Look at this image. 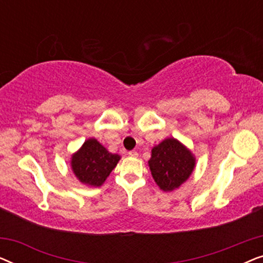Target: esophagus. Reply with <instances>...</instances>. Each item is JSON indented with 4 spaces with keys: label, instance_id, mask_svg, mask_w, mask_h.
<instances>
[{
    "label": "esophagus",
    "instance_id": "1",
    "mask_svg": "<svg viewBox=\"0 0 263 263\" xmlns=\"http://www.w3.org/2000/svg\"><path fill=\"white\" fill-rule=\"evenodd\" d=\"M129 156L136 158L139 156V154H138V152H136V151H130V152H129Z\"/></svg>",
    "mask_w": 263,
    "mask_h": 263
}]
</instances>
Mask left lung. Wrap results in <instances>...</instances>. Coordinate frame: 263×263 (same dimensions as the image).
I'll return each mask as SVG.
<instances>
[{"label":"left lung","mask_w":263,"mask_h":263,"mask_svg":"<svg viewBox=\"0 0 263 263\" xmlns=\"http://www.w3.org/2000/svg\"><path fill=\"white\" fill-rule=\"evenodd\" d=\"M196 158L179 140L167 138L152 148L148 166L157 185L163 192H174L188 181Z\"/></svg>","instance_id":"8db88e82"}]
</instances>
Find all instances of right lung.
<instances>
[{
    "label": "right lung",
    "instance_id": "1",
    "mask_svg": "<svg viewBox=\"0 0 263 263\" xmlns=\"http://www.w3.org/2000/svg\"><path fill=\"white\" fill-rule=\"evenodd\" d=\"M120 159L121 156L110 153L98 140L91 138L71 154L70 166L82 184L96 188L103 185Z\"/></svg>",
    "mask_w": 263,
    "mask_h": 263
}]
</instances>
